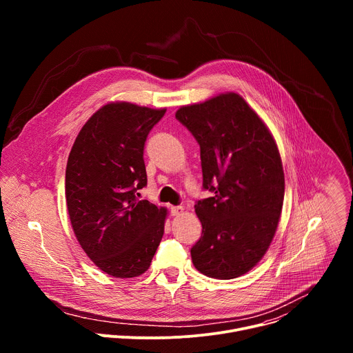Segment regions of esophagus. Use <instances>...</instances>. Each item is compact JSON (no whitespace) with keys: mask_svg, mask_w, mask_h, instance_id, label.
I'll list each match as a JSON object with an SVG mask.
<instances>
[{"mask_svg":"<svg viewBox=\"0 0 353 353\" xmlns=\"http://www.w3.org/2000/svg\"><path fill=\"white\" fill-rule=\"evenodd\" d=\"M183 211H184V208H183V207H172V208H170V215H172V216L181 215V214H183Z\"/></svg>","mask_w":353,"mask_h":353,"instance_id":"1","label":"esophagus"}]
</instances>
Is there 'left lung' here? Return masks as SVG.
I'll return each mask as SVG.
<instances>
[{"label":"left lung","mask_w":353,"mask_h":353,"mask_svg":"<svg viewBox=\"0 0 353 353\" xmlns=\"http://www.w3.org/2000/svg\"><path fill=\"white\" fill-rule=\"evenodd\" d=\"M176 119L201 149L203 187L196 201L203 234L191 247L194 267L233 279L264 257L278 228L285 176L278 146L259 114L233 92L183 106Z\"/></svg>","instance_id":"left-lung-1"}]
</instances>
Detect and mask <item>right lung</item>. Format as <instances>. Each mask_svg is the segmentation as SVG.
<instances>
[{"label": "right lung", "mask_w": 353, "mask_h": 353, "mask_svg": "<svg viewBox=\"0 0 353 353\" xmlns=\"http://www.w3.org/2000/svg\"><path fill=\"white\" fill-rule=\"evenodd\" d=\"M165 113L109 103L85 123L68 157L65 199L74 233L94 265L116 278L143 274L165 232L168 211L135 196L146 185V137Z\"/></svg>", "instance_id": "obj_1"}]
</instances>
